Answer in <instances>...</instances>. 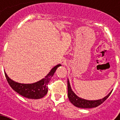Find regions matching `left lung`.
Here are the masks:
<instances>
[{
    "label": "left lung",
    "mask_w": 120,
    "mask_h": 120,
    "mask_svg": "<svg viewBox=\"0 0 120 120\" xmlns=\"http://www.w3.org/2000/svg\"><path fill=\"white\" fill-rule=\"evenodd\" d=\"M67 89H68V98L69 101L73 105L79 108H93L98 107L108 99V98L110 95L112 91L110 93H109V94L107 95L102 99H98V100H87L78 97L73 92V91L71 87L69 79H67Z\"/></svg>",
    "instance_id": "obj_1"
}]
</instances>
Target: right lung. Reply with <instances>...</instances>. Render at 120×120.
Instances as JSON below:
<instances>
[{"label": "right lung", "instance_id": "add662e5", "mask_svg": "<svg viewBox=\"0 0 120 120\" xmlns=\"http://www.w3.org/2000/svg\"><path fill=\"white\" fill-rule=\"evenodd\" d=\"M59 66H61V65L59 64L55 66L51 69L48 74L45 77V78L33 83L26 84L18 83L9 78L6 72L4 73V74L8 84L11 87L12 89L15 90L19 94L29 99H41L47 94V85L49 82L50 81L55 71Z\"/></svg>", "mask_w": 120, "mask_h": 120}]
</instances>
